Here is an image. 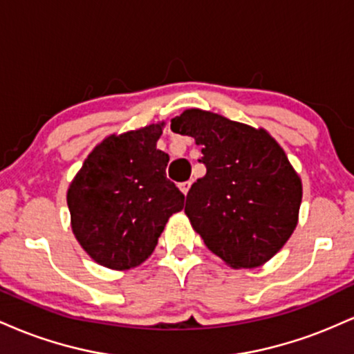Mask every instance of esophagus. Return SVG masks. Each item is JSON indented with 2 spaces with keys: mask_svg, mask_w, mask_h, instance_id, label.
Wrapping results in <instances>:
<instances>
[{
  "mask_svg": "<svg viewBox=\"0 0 354 354\" xmlns=\"http://www.w3.org/2000/svg\"><path fill=\"white\" fill-rule=\"evenodd\" d=\"M180 189L183 191V194H188V191H189V186H191V183L189 181H185V183H180Z\"/></svg>",
  "mask_w": 354,
  "mask_h": 354,
  "instance_id": "34e87169",
  "label": "esophagus"
}]
</instances>
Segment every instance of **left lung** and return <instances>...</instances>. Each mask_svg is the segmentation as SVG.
<instances>
[{"mask_svg":"<svg viewBox=\"0 0 354 354\" xmlns=\"http://www.w3.org/2000/svg\"><path fill=\"white\" fill-rule=\"evenodd\" d=\"M171 129L201 145L205 178L191 186L185 213L214 253L233 268H254L281 250L298 223L301 180L265 129L186 109Z\"/></svg>","mask_w":354,"mask_h":354,"instance_id":"1","label":"left lung"}]
</instances>
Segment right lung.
Masks as SVG:
<instances>
[{"mask_svg": "<svg viewBox=\"0 0 354 354\" xmlns=\"http://www.w3.org/2000/svg\"><path fill=\"white\" fill-rule=\"evenodd\" d=\"M161 126L108 136L88 154L68 189L71 228L100 265L129 270L158 245L185 194L166 178L169 156L156 149Z\"/></svg>", "mask_w": 354, "mask_h": 354, "instance_id": "1", "label": "right lung"}]
</instances>
